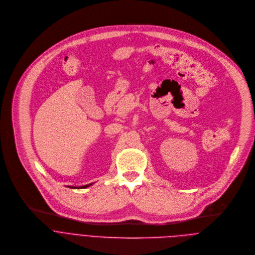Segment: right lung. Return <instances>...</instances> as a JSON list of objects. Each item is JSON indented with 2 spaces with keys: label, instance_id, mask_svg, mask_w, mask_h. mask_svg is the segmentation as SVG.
Instances as JSON below:
<instances>
[{
  "label": "right lung",
  "instance_id": "add662e5",
  "mask_svg": "<svg viewBox=\"0 0 255 255\" xmlns=\"http://www.w3.org/2000/svg\"><path fill=\"white\" fill-rule=\"evenodd\" d=\"M93 183H91V184H87V185H84V186H79V187H73V186H67L68 188H71V189H85V188H87V187H89V186H91Z\"/></svg>",
  "mask_w": 255,
  "mask_h": 255
}]
</instances>
